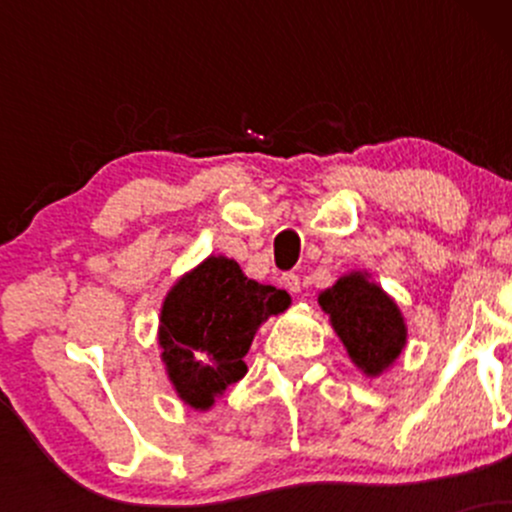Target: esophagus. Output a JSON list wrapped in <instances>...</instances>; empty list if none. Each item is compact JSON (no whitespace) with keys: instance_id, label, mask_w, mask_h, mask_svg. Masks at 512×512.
Wrapping results in <instances>:
<instances>
[{"instance_id":"1","label":"esophagus","mask_w":512,"mask_h":512,"mask_svg":"<svg viewBox=\"0 0 512 512\" xmlns=\"http://www.w3.org/2000/svg\"><path fill=\"white\" fill-rule=\"evenodd\" d=\"M281 281H284V286H286V289H289L291 293L301 291V279H298V274L286 272L284 276H281Z\"/></svg>"}]
</instances>
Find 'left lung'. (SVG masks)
I'll use <instances>...</instances> for the list:
<instances>
[{
    "label": "left lung",
    "mask_w": 512,
    "mask_h": 512,
    "mask_svg": "<svg viewBox=\"0 0 512 512\" xmlns=\"http://www.w3.org/2000/svg\"><path fill=\"white\" fill-rule=\"evenodd\" d=\"M332 317L349 356L363 373L378 375L402 354L407 330L399 308L380 286L363 274L342 276L332 289L317 298Z\"/></svg>",
    "instance_id": "obj_1"
}]
</instances>
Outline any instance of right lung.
<instances>
[{
	"instance_id": "obj_1",
	"label": "right lung",
	"mask_w": 512,
	"mask_h": 512,
	"mask_svg": "<svg viewBox=\"0 0 512 512\" xmlns=\"http://www.w3.org/2000/svg\"><path fill=\"white\" fill-rule=\"evenodd\" d=\"M289 305V293L248 279L226 257H209L182 276L166 296L158 332L168 378L182 402L209 409L238 383L257 327Z\"/></svg>"
}]
</instances>
